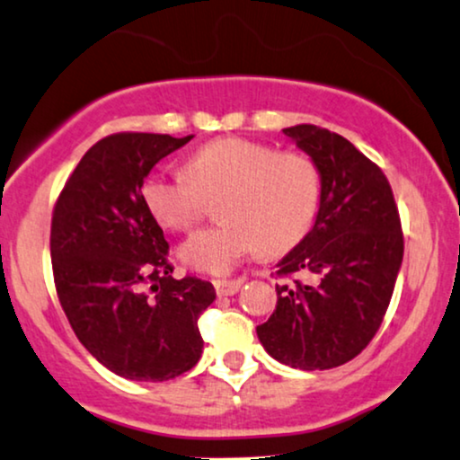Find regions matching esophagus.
<instances>
[{
  "mask_svg": "<svg viewBox=\"0 0 460 460\" xmlns=\"http://www.w3.org/2000/svg\"><path fill=\"white\" fill-rule=\"evenodd\" d=\"M214 287H217L218 297H229V295H235L242 287V280H214Z\"/></svg>",
  "mask_w": 460,
  "mask_h": 460,
  "instance_id": "1",
  "label": "esophagus"
}]
</instances>
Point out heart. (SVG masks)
<instances>
[{
  "instance_id": "b5f03b06",
  "label": "heart",
  "mask_w": 460,
  "mask_h": 460,
  "mask_svg": "<svg viewBox=\"0 0 460 460\" xmlns=\"http://www.w3.org/2000/svg\"><path fill=\"white\" fill-rule=\"evenodd\" d=\"M218 206L225 223L180 246L182 263L203 273H229L261 248L282 254L304 242L323 203L316 161L299 150H278L250 137H218L197 148L184 172H153L142 201L167 231H189Z\"/></svg>"
}]
</instances>
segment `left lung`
I'll return each mask as SVG.
<instances>
[{
    "mask_svg": "<svg viewBox=\"0 0 460 460\" xmlns=\"http://www.w3.org/2000/svg\"><path fill=\"white\" fill-rule=\"evenodd\" d=\"M316 161L323 203L312 231L278 263V304L259 324L261 344L290 367L331 369L367 348L391 304L403 261V231L385 172L316 125L284 129Z\"/></svg>",
    "mask_w": 460,
    "mask_h": 460,
    "instance_id": "8db88e82",
    "label": "left lung"
}]
</instances>
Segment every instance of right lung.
Returning <instances> with one entry per match:
<instances>
[{
	"label": "right lung",
	"instance_id": "1",
	"mask_svg": "<svg viewBox=\"0 0 460 460\" xmlns=\"http://www.w3.org/2000/svg\"><path fill=\"white\" fill-rule=\"evenodd\" d=\"M190 137L112 133L86 150L57 197L50 259L57 297L93 357L116 376L172 380L193 369L210 282L172 278L170 243L142 201L150 170Z\"/></svg>",
	"mask_w": 460,
	"mask_h": 460
}]
</instances>
